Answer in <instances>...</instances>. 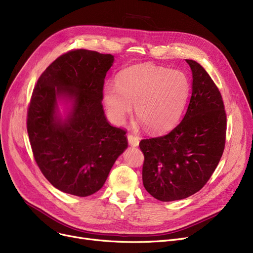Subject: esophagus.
I'll return each instance as SVG.
<instances>
[{
	"mask_svg": "<svg viewBox=\"0 0 253 253\" xmlns=\"http://www.w3.org/2000/svg\"><path fill=\"white\" fill-rule=\"evenodd\" d=\"M127 138H128V142H129L130 145H133V147H137L138 143H139V137L137 135L129 133L127 135Z\"/></svg>",
	"mask_w": 253,
	"mask_h": 253,
	"instance_id": "34e87169",
	"label": "esophagus"
}]
</instances>
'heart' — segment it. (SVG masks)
Wrapping results in <instances>:
<instances>
[{
    "label": "heart",
    "instance_id": "b5f03b06",
    "mask_svg": "<svg viewBox=\"0 0 253 253\" xmlns=\"http://www.w3.org/2000/svg\"><path fill=\"white\" fill-rule=\"evenodd\" d=\"M190 92L187 74L147 63L120 73L116 85L104 87L103 101L113 123L123 124L134 104L137 118L150 131L163 132L179 121Z\"/></svg>",
    "mask_w": 253,
    "mask_h": 253
}]
</instances>
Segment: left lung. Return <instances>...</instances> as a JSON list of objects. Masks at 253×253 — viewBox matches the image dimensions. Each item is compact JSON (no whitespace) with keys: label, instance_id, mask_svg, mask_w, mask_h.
I'll list each match as a JSON object with an SVG mask.
<instances>
[{"label":"left lung","instance_id":"obj_1","mask_svg":"<svg viewBox=\"0 0 253 253\" xmlns=\"http://www.w3.org/2000/svg\"><path fill=\"white\" fill-rule=\"evenodd\" d=\"M185 61L193 73L187 113L169 133L139 142L144 189L163 202L200 191L213 174L225 145L227 114L220 92L200 64Z\"/></svg>","mask_w":253,"mask_h":253}]
</instances>
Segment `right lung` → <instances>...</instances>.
Wrapping results in <instances>:
<instances>
[{"mask_svg":"<svg viewBox=\"0 0 253 253\" xmlns=\"http://www.w3.org/2000/svg\"><path fill=\"white\" fill-rule=\"evenodd\" d=\"M114 56L86 49L70 50L40 76L28 109L26 128L35 161L59 191L87 197L99 191L128 147L126 131L105 118L102 98ZM73 100L69 118L56 117V98Z\"/></svg>","mask_w":253,"mask_h":253,"instance_id":"obj_1","label":"right lung"}]
</instances>
